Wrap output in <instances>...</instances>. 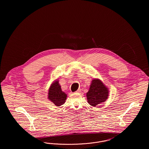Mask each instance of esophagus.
<instances>
[{"instance_id": "obj_1", "label": "esophagus", "mask_w": 149, "mask_h": 149, "mask_svg": "<svg viewBox=\"0 0 149 149\" xmlns=\"http://www.w3.org/2000/svg\"><path fill=\"white\" fill-rule=\"evenodd\" d=\"M80 92V89H78L77 91H76V92H75V93H79Z\"/></svg>"}]
</instances>
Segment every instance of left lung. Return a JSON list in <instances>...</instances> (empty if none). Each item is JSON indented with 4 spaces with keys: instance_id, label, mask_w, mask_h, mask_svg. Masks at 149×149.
Returning a JSON list of instances; mask_svg holds the SVG:
<instances>
[{
    "instance_id": "8db88e82",
    "label": "left lung",
    "mask_w": 149,
    "mask_h": 149,
    "mask_svg": "<svg viewBox=\"0 0 149 149\" xmlns=\"http://www.w3.org/2000/svg\"><path fill=\"white\" fill-rule=\"evenodd\" d=\"M109 91L108 88L98 79H94L92 81L89 90L86 93L88 103L95 107L108 99Z\"/></svg>"
}]
</instances>
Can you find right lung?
<instances>
[{"label":"right lung","instance_id":"right-lung-1","mask_svg":"<svg viewBox=\"0 0 149 149\" xmlns=\"http://www.w3.org/2000/svg\"><path fill=\"white\" fill-rule=\"evenodd\" d=\"M66 98L67 94L62 91L58 80L54 81L49 88L48 99L57 107H60L65 103Z\"/></svg>","mask_w":149,"mask_h":149}]
</instances>
